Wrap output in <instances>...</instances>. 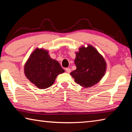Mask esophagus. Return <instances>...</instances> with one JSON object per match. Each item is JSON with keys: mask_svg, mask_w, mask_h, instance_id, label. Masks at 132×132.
<instances>
[{"mask_svg": "<svg viewBox=\"0 0 132 132\" xmlns=\"http://www.w3.org/2000/svg\"><path fill=\"white\" fill-rule=\"evenodd\" d=\"M65 70H66V71L67 73H69L71 71V69L70 68H66L65 69Z\"/></svg>", "mask_w": 132, "mask_h": 132, "instance_id": "1", "label": "esophagus"}]
</instances>
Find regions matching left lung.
Listing matches in <instances>:
<instances>
[{"mask_svg":"<svg viewBox=\"0 0 132 132\" xmlns=\"http://www.w3.org/2000/svg\"><path fill=\"white\" fill-rule=\"evenodd\" d=\"M75 63L77 68L70 75L77 84L86 88L99 82L106 71L104 58L91 45L80 48Z\"/></svg>","mask_w":132,"mask_h":132,"instance_id":"1","label":"left lung"}]
</instances>
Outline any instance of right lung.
Instances as JSON below:
<instances>
[{
    "label": "right lung",
    "instance_id": "right-lung-1",
    "mask_svg": "<svg viewBox=\"0 0 132 132\" xmlns=\"http://www.w3.org/2000/svg\"><path fill=\"white\" fill-rule=\"evenodd\" d=\"M57 61L51 58L47 51L36 49L25 64L24 73L30 81L38 88L50 87L58 75L63 73Z\"/></svg>",
    "mask_w": 132,
    "mask_h": 132
}]
</instances>
